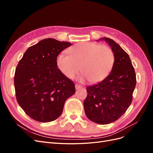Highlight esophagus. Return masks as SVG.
Segmentation results:
<instances>
[{
  "instance_id": "34e87169",
  "label": "esophagus",
  "mask_w": 153,
  "mask_h": 153,
  "mask_svg": "<svg viewBox=\"0 0 153 153\" xmlns=\"http://www.w3.org/2000/svg\"><path fill=\"white\" fill-rule=\"evenodd\" d=\"M82 86L80 85H78V84H75V89H80V88H82Z\"/></svg>"
}]
</instances>
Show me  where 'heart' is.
I'll use <instances>...</instances> for the list:
<instances>
[{
    "label": "heart",
    "mask_w": 153,
    "mask_h": 153,
    "mask_svg": "<svg viewBox=\"0 0 153 153\" xmlns=\"http://www.w3.org/2000/svg\"><path fill=\"white\" fill-rule=\"evenodd\" d=\"M68 55L61 54L57 60L61 72L72 79L80 72L82 79L91 84L103 80L111 72L115 61L114 53L106 45L92 42L78 43L68 51Z\"/></svg>",
    "instance_id": "heart-1"
}]
</instances>
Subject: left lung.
Listing matches in <instances>:
<instances>
[{
	"instance_id": "1",
	"label": "left lung",
	"mask_w": 153,
	"mask_h": 153,
	"mask_svg": "<svg viewBox=\"0 0 153 153\" xmlns=\"http://www.w3.org/2000/svg\"><path fill=\"white\" fill-rule=\"evenodd\" d=\"M112 48L115 61L112 71L98 84L86 87L84 101L86 116L91 121L108 124L126 112L133 99L136 75L128 54L108 38H103Z\"/></svg>"
}]
</instances>
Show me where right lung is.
Listing matches in <instances>:
<instances>
[{"label": "right lung", "instance_id": "obj_1", "mask_svg": "<svg viewBox=\"0 0 153 153\" xmlns=\"http://www.w3.org/2000/svg\"><path fill=\"white\" fill-rule=\"evenodd\" d=\"M71 43L48 38L27 50L16 66L14 85L18 103L38 122L55 121L75 94L73 81L57 68V57Z\"/></svg>", "mask_w": 153, "mask_h": 153}]
</instances>
